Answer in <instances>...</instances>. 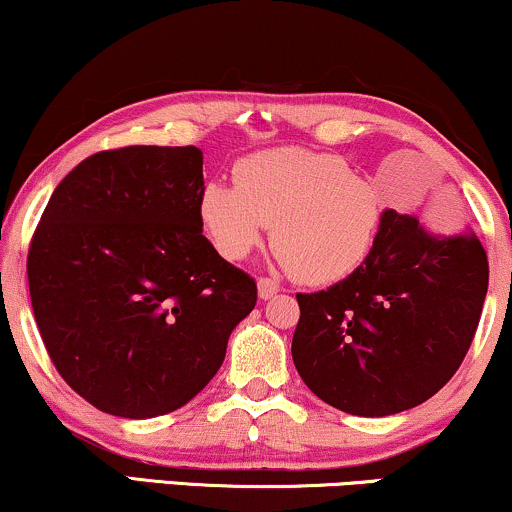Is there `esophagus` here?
<instances>
[{"instance_id": "esophagus-1", "label": "esophagus", "mask_w": 512, "mask_h": 512, "mask_svg": "<svg viewBox=\"0 0 512 512\" xmlns=\"http://www.w3.org/2000/svg\"><path fill=\"white\" fill-rule=\"evenodd\" d=\"M280 292V285H277L275 280H270V277H258V296L261 299H270V296H275Z\"/></svg>"}]
</instances>
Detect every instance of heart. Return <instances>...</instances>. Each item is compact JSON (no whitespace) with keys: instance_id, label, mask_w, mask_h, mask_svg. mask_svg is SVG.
Segmentation results:
<instances>
[{"instance_id":"b5f03b06","label":"heart","mask_w":512,"mask_h":512,"mask_svg":"<svg viewBox=\"0 0 512 512\" xmlns=\"http://www.w3.org/2000/svg\"><path fill=\"white\" fill-rule=\"evenodd\" d=\"M235 185L211 182L197 199L199 225L225 261H242L273 225L277 263L306 285L358 273L380 237L384 204L372 182L332 154L282 147L244 156Z\"/></svg>"}]
</instances>
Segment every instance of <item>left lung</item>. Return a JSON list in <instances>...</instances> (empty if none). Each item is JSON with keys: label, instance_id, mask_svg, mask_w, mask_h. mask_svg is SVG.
Here are the masks:
<instances>
[{"label": "left lung", "instance_id": "8db88e82", "mask_svg": "<svg viewBox=\"0 0 512 512\" xmlns=\"http://www.w3.org/2000/svg\"><path fill=\"white\" fill-rule=\"evenodd\" d=\"M487 287V251L475 232L434 235L415 216L387 208L358 273L296 294V370L344 413L382 418L420 406L463 363Z\"/></svg>", "mask_w": 512, "mask_h": 512}]
</instances>
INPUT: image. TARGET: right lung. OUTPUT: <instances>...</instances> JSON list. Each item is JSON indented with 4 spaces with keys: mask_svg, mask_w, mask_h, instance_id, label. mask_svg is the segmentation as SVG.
<instances>
[{
    "mask_svg": "<svg viewBox=\"0 0 512 512\" xmlns=\"http://www.w3.org/2000/svg\"><path fill=\"white\" fill-rule=\"evenodd\" d=\"M197 147L99 151L59 182L28 251L49 358L94 408L156 418L223 365L256 282L204 237Z\"/></svg>",
    "mask_w": 512,
    "mask_h": 512,
    "instance_id": "obj_1",
    "label": "right lung"
}]
</instances>
